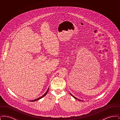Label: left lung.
I'll return each mask as SVG.
<instances>
[{"label": "left lung", "instance_id": "obj_1", "mask_svg": "<svg viewBox=\"0 0 120 120\" xmlns=\"http://www.w3.org/2000/svg\"><path fill=\"white\" fill-rule=\"evenodd\" d=\"M70 94H71V96H72V97H73V98H75V99H78V100H80V101H81V100H80V99H78V98H75V97H74V96H73V95H72V94H71V93H70Z\"/></svg>", "mask_w": 120, "mask_h": 120}]
</instances>
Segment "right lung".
Wrapping results in <instances>:
<instances>
[{
  "label": "right lung",
  "mask_w": 120,
  "mask_h": 120,
  "mask_svg": "<svg viewBox=\"0 0 120 120\" xmlns=\"http://www.w3.org/2000/svg\"><path fill=\"white\" fill-rule=\"evenodd\" d=\"M49 88H48V89L47 90V91L45 93V94L44 95H43L42 96H41V97H40V98H37V99H34V100H30V102H34V101H37V100H39L40 99L42 98H43V97H44L46 95V94H47L48 92V91H49Z\"/></svg>",
  "instance_id": "add662e5"
}]
</instances>
